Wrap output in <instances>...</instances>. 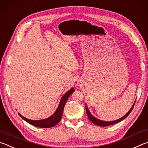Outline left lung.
<instances>
[{
	"label": "left lung",
	"mask_w": 148,
	"mask_h": 148,
	"mask_svg": "<svg viewBox=\"0 0 148 148\" xmlns=\"http://www.w3.org/2000/svg\"><path fill=\"white\" fill-rule=\"evenodd\" d=\"M134 103H134V104L132 106V107L130 110L128 111V112L125 115H124L122 118H121L120 119H118V120H114V121H103V120H100L99 119L96 118L95 117H94V116H93L91 113H90V110L88 109V108L87 105L86 104V106H85V108H86V113H87V115H88V117L89 120L92 121V122L95 124V125H97L98 126H101V127H106V126H108V125H113V124H115V123H117L118 122H120V121H122L124 119L126 118L127 117L128 115L129 114L131 113V112L133 110V108L134 107Z\"/></svg>",
	"instance_id": "8db88e82"
}]
</instances>
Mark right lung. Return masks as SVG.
<instances>
[{
    "instance_id": "right-lung-1",
    "label": "right lung",
    "mask_w": 148,
    "mask_h": 148,
    "mask_svg": "<svg viewBox=\"0 0 148 148\" xmlns=\"http://www.w3.org/2000/svg\"><path fill=\"white\" fill-rule=\"evenodd\" d=\"M75 91V89L73 88H71L69 91H67L66 94H65L63 96H62V99L60 102V104L58 105V108L56 110L55 112L52 114L50 117H49L46 119H43V120H32L27 119L25 117H23L22 115H21L19 113V116L21 117L23 120H25L28 123L31 124L34 126L38 127L40 128H50L53 127L55 126L57 123L60 122L61 120V118L62 116V113H63L64 106L66 105L67 99H68L69 97L71 95L73 92Z\"/></svg>"
}]
</instances>
